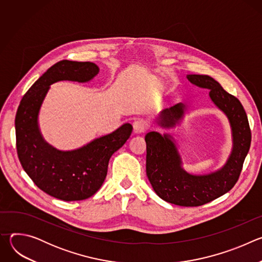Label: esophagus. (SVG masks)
Returning <instances> with one entry per match:
<instances>
[{"mask_svg":"<svg viewBox=\"0 0 262 262\" xmlns=\"http://www.w3.org/2000/svg\"><path fill=\"white\" fill-rule=\"evenodd\" d=\"M134 126V132L136 134H141V133H144L147 128H148V122L143 120V119H140V120H137L134 122L133 124Z\"/></svg>","mask_w":262,"mask_h":262,"instance_id":"34e87169","label":"esophagus"}]
</instances>
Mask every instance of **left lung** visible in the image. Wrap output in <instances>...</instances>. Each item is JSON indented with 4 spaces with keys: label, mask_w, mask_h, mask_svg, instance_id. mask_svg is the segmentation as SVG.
I'll return each mask as SVG.
<instances>
[{
    "label": "left lung",
    "mask_w": 262,
    "mask_h": 262,
    "mask_svg": "<svg viewBox=\"0 0 262 262\" xmlns=\"http://www.w3.org/2000/svg\"><path fill=\"white\" fill-rule=\"evenodd\" d=\"M193 85L209 90L214 105L227 117L232 138L231 152L220 169L206 174H192L182 167V159L170 134L150 132L145 136L147 145L146 174L157 195L179 206H200L229 192L236 183L251 145V130L239 100L229 94L206 74H188ZM186 107L179 102L165 108L157 117L159 126L169 129L180 124Z\"/></svg>",
    "instance_id": "left-lung-1"
}]
</instances>
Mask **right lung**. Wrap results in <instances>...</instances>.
<instances>
[{
  "label": "right lung",
  "instance_id": "right-lung-1",
  "mask_svg": "<svg viewBox=\"0 0 262 262\" xmlns=\"http://www.w3.org/2000/svg\"><path fill=\"white\" fill-rule=\"evenodd\" d=\"M98 72L95 63L62 60L31 86L16 112V149L25 172L41 191L63 201L93 196L105 179L111 157L133 132V126L124 123L72 150H59L45 140L38 117L51 85L60 81L88 83Z\"/></svg>",
  "mask_w": 262,
  "mask_h": 262
}]
</instances>
